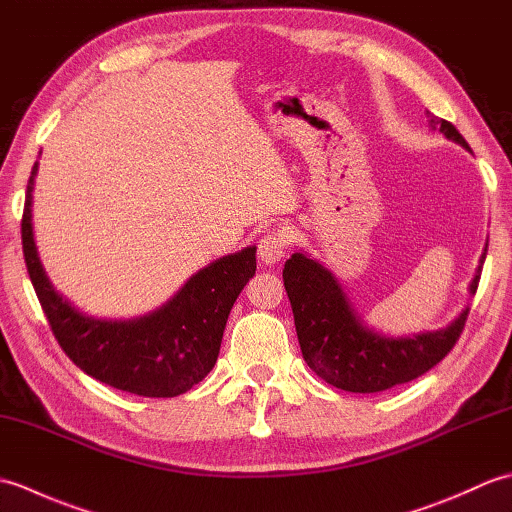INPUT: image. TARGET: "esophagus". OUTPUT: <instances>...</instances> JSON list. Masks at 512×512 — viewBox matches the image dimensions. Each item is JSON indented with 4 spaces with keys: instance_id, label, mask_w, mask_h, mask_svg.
<instances>
[{
    "instance_id": "1",
    "label": "esophagus",
    "mask_w": 512,
    "mask_h": 512,
    "mask_svg": "<svg viewBox=\"0 0 512 512\" xmlns=\"http://www.w3.org/2000/svg\"><path fill=\"white\" fill-rule=\"evenodd\" d=\"M290 244V235L286 228H277V231L266 233L257 244V255L264 264H277L281 257L286 255V248Z\"/></svg>"
}]
</instances>
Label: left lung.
<instances>
[{"mask_svg":"<svg viewBox=\"0 0 512 512\" xmlns=\"http://www.w3.org/2000/svg\"><path fill=\"white\" fill-rule=\"evenodd\" d=\"M427 116L433 129H440L453 143L469 149V143L449 121L431 112ZM486 250L488 242L469 286L471 295L480 284ZM284 286L308 367L325 383L354 394L385 391L429 372L453 350L469 317L466 308L451 325L436 332L413 336L380 334L354 310L339 279L317 259L303 253H295L286 262Z\"/></svg>","mask_w":512,"mask_h":512,"instance_id":"left-lung-1","label":"left lung"}]
</instances>
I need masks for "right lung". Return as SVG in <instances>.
I'll return each mask as SVG.
<instances>
[{"instance_id": "add662e5", "label": "right lung", "mask_w": 512, "mask_h": 512, "mask_svg": "<svg viewBox=\"0 0 512 512\" xmlns=\"http://www.w3.org/2000/svg\"><path fill=\"white\" fill-rule=\"evenodd\" d=\"M30 171L21 244L32 286L70 361L101 383L147 398H173L189 391L211 372L220 354L228 314L248 279L255 275V246L220 257L198 270L165 306L136 319H96L54 290L37 255L32 235Z\"/></svg>"}]
</instances>
